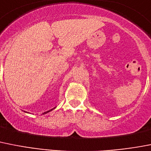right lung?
<instances>
[{
	"label": "right lung",
	"mask_w": 151,
	"mask_h": 151,
	"mask_svg": "<svg viewBox=\"0 0 151 151\" xmlns=\"http://www.w3.org/2000/svg\"><path fill=\"white\" fill-rule=\"evenodd\" d=\"M50 111H51V110H50ZM49 111H46V112H44V113H43V114H46V113L49 112Z\"/></svg>",
	"instance_id": "1"
}]
</instances>
